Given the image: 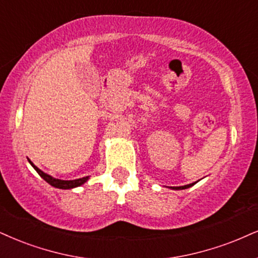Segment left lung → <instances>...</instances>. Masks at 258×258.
<instances>
[{
    "instance_id": "8db88e82",
    "label": "left lung",
    "mask_w": 258,
    "mask_h": 258,
    "mask_svg": "<svg viewBox=\"0 0 258 258\" xmlns=\"http://www.w3.org/2000/svg\"><path fill=\"white\" fill-rule=\"evenodd\" d=\"M194 184H196V182L191 183V184H187V185H183V186H170V189H172V190H184V189H187V187H191Z\"/></svg>"
}]
</instances>
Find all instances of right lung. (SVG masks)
Masks as SVG:
<instances>
[{
    "instance_id": "add662e5",
    "label": "right lung",
    "mask_w": 258,
    "mask_h": 258,
    "mask_svg": "<svg viewBox=\"0 0 258 258\" xmlns=\"http://www.w3.org/2000/svg\"><path fill=\"white\" fill-rule=\"evenodd\" d=\"M28 163L32 165V167H33L34 170L37 171L38 174H39V176L43 178V179L45 180L46 183H49L50 185L53 186V187H57V189H74V187L81 186L82 184H85L88 179H90V176L79 178V179H73V180L57 179V178H53L52 176H50V174L43 172V171H41L40 168H38L36 165L32 163L30 159H28Z\"/></svg>"
}]
</instances>
